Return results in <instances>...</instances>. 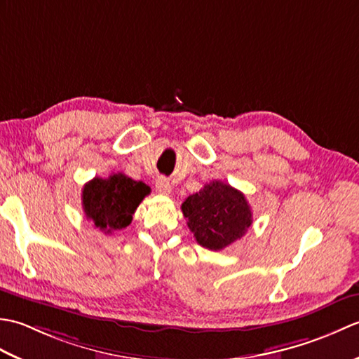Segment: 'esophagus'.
Returning <instances> with one entry per match:
<instances>
[{"label": "esophagus", "instance_id": "1", "mask_svg": "<svg viewBox=\"0 0 359 359\" xmlns=\"http://www.w3.org/2000/svg\"><path fill=\"white\" fill-rule=\"evenodd\" d=\"M156 189L160 194H171V184L166 177H158L156 180Z\"/></svg>", "mask_w": 359, "mask_h": 359}]
</instances>
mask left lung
<instances>
[{
	"instance_id": "left-lung-1",
	"label": "left lung",
	"mask_w": 359,
	"mask_h": 359,
	"mask_svg": "<svg viewBox=\"0 0 359 359\" xmlns=\"http://www.w3.org/2000/svg\"><path fill=\"white\" fill-rule=\"evenodd\" d=\"M182 212L199 245L219 251L241 239L253 224V212L239 189L212 180L187 197Z\"/></svg>"
}]
</instances>
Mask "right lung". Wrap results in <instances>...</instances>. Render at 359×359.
Wrapping results in <instances>:
<instances>
[{
	"label": "right lung",
	"mask_w": 359,
	"mask_h": 359,
	"mask_svg": "<svg viewBox=\"0 0 359 359\" xmlns=\"http://www.w3.org/2000/svg\"><path fill=\"white\" fill-rule=\"evenodd\" d=\"M149 193L147 184L121 172L111 174L108 179L94 177L83 187V211L100 231L111 234L131 224L137 207Z\"/></svg>",
	"instance_id": "obj_1"
}]
</instances>
